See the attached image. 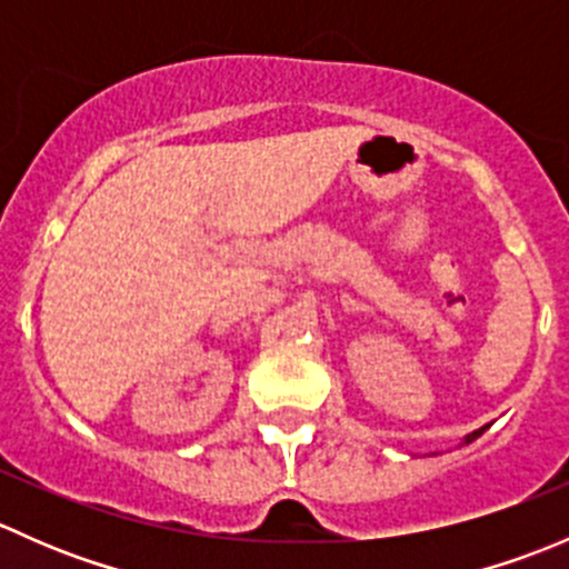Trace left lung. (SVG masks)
<instances>
[{
    "label": "left lung",
    "mask_w": 569,
    "mask_h": 569,
    "mask_svg": "<svg viewBox=\"0 0 569 569\" xmlns=\"http://www.w3.org/2000/svg\"><path fill=\"white\" fill-rule=\"evenodd\" d=\"M487 427H490V423H487ZM487 427H481V429H476V432H470V435H468V438H465V443H470V440H476V438H479V435H481V432H485V429H487Z\"/></svg>",
    "instance_id": "left-lung-1"
}]
</instances>
